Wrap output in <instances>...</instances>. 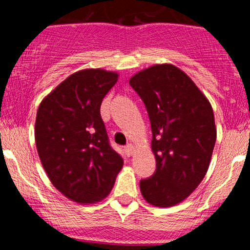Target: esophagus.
Segmentation results:
<instances>
[{
  "mask_svg": "<svg viewBox=\"0 0 250 250\" xmlns=\"http://www.w3.org/2000/svg\"><path fill=\"white\" fill-rule=\"evenodd\" d=\"M125 155H127V156H132L133 153H134L135 147L132 145V144H128V145L125 147Z\"/></svg>",
  "mask_w": 250,
  "mask_h": 250,
  "instance_id": "34e87169",
  "label": "esophagus"
}]
</instances>
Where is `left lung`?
<instances>
[{
  "label": "left lung",
  "instance_id": "8db88e82",
  "mask_svg": "<svg viewBox=\"0 0 250 250\" xmlns=\"http://www.w3.org/2000/svg\"><path fill=\"white\" fill-rule=\"evenodd\" d=\"M129 84L147 110L156 158V172L140 181L141 195L152 206H175L197 188L209 168L216 140L211 105L172 64L141 70Z\"/></svg>",
  "mask_w": 250,
  "mask_h": 250
}]
</instances>
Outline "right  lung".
Here are the masks:
<instances>
[{
	"label": "right lung",
	"mask_w": 250,
	"mask_h": 250,
	"mask_svg": "<svg viewBox=\"0 0 250 250\" xmlns=\"http://www.w3.org/2000/svg\"><path fill=\"white\" fill-rule=\"evenodd\" d=\"M117 80V72L81 70L57 85L37 110L35 140L42 166L54 188L77 203L104 200L122 169L100 116L103 99Z\"/></svg>",
	"instance_id": "right-lung-1"
}]
</instances>
